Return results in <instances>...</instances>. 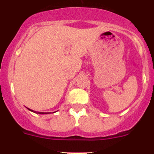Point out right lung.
<instances>
[{
  "label": "right lung",
  "mask_w": 154,
  "mask_h": 154,
  "mask_svg": "<svg viewBox=\"0 0 154 154\" xmlns=\"http://www.w3.org/2000/svg\"><path fill=\"white\" fill-rule=\"evenodd\" d=\"M27 109H28V108H27ZM28 109L30 110V111L33 112H35V113H39V114H46V112H34V111H32V110L29 109ZM48 113H49V112H48Z\"/></svg>",
  "instance_id": "add662e5"
}]
</instances>
